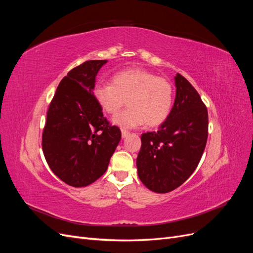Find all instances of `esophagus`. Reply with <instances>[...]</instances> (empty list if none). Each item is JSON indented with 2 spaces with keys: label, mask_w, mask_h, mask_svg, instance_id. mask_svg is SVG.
I'll use <instances>...</instances> for the list:
<instances>
[{
  "label": "esophagus",
  "mask_w": 253,
  "mask_h": 253,
  "mask_svg": "<svg viewBox=\"0 0 253 253\" xmlns=\"http://www.w3.org/2000/svg\"><path fill=\"white\" fill-rule=\"evenodd\" d=\"M128 134H129V132L126 131V129L121 128V136H122V138H126V137Z\"/></svg>",
  "instance_id": "34e87169"
}]
</instances>
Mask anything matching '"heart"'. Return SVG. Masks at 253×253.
<instances>
[{
    "mask_svg": "<svg viewBox=\"0 0 253 253\" xmlns=\"http://www.w3.org/2000/svg\"><path fill=\"white\" fill-rule=\"evenodd\" d=\"M94 98L110 115L117 114L126 103L128 110L116 115L113 124L122 128H134L147 124L162 125L173 104L171 83L140 68H128L114 75L113 83H98Z\"/></svg>",
    "mask_w": 253,
    "mask_h": 253,
    "instance_id": "1",
    "label": "heart"
}]
</instances>
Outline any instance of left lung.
Returning <instances> with one entry per match:
<instances>
[{"label": "left lung", "instance_id": "obj_1", "mask_svg": "<svg viewBox=\"0 0 253 253\" xmlns=\"http://www.w3.org/2000/svg\"><path fill=\"white\" fill-rule=\"evenodd\" d=\"M176 95L168 118L156 132L141 135L136 160L143 185L168 193L182 185L200 163L208 138V112L201 96L185 77H174Z\"/></svg>", "mask_w": 253, "mask_h": 253}]
</instances>
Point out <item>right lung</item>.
I'll use <instances>...</instances> for the list:
<instances>
[{"label": "right lung", "mask_w": 253, "mask_h": 253, "mask_svg": "<svg viewBox=\"0 0 253 253\" xmlns=\"http://www.w3.org/2000/svg\"><path fill=\"white\" fill-rule=\"evenodd\" d=\"M108 60H90L61 80L49 104L42 136L45 159L57 177L86 187L105 173L121 139L94 98L96 76Z\"/></svg>", "instance_id": "1"}]
</instances>
